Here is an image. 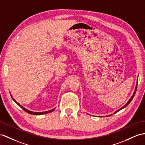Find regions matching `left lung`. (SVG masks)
<instances>
[{"mask_svg":"<svg viewBox=\"0 0 145 145\" xmlns=\"http://www.w3.org/2000/svg\"><path fill=\"white\" fill-rule=\"evenodd\" d=\"M137 84H136V86H135V91H134V92H133V95H132V97H131V99H129V101L127 102V103H126V104L124 106H122V108H121L120 109H119V110H118L117 111H115V112L114 113H114H117V112H118V111H120L121 110H122V109H123V108H125V107H126V106H127L129 104V103H130V102H131V101H132V100L133 99V97H134V95H135V92H136V91H137ZM110 115H112V114H110V115H107V116H110Z\"/></svg>","mask_w":145,"mask_h":145,"instance_id":"1","label":"left lung"}]
</instances>
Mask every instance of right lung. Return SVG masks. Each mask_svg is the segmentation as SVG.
<instances>
[{"instance_id": "obj_1", "label": "right lung", "mask_w": 145, "mask_h": 145, "mask_svg": "<svg viewBox=\"0 0 145 145\" xmlns=\"http://www.w3.org/2000/svg\"><path fill=\"white\" fill-rule=\"evenodd\" d=\"M11 97H12V98L13 99V100L14 101V102H16V103H17V104L19 105L21 108L23 109V110H24L25 112H27V113H29V114H34V115H41V114H46V113H50V112H52V111H53L54 110H55V108H53V109H52V110H49V111H43V112H34V111H29V110H27L26 108H25L24 106H23L22 105H21L19 103H18L15 100H14L13 98V96L11 95Z\"/></svg>"}]
</instances>
